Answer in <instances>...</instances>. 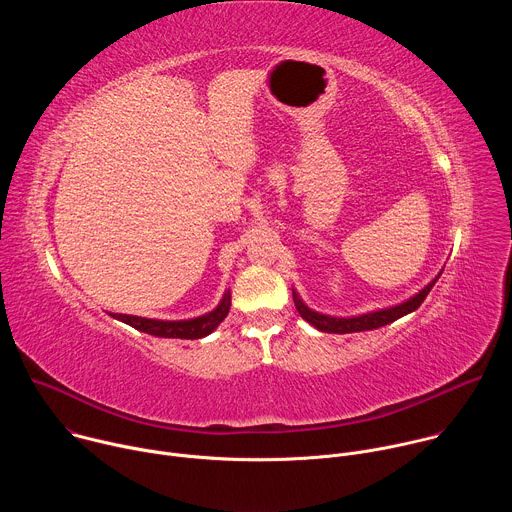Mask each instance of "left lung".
Listing matches in <instances>:
<instances>
[{"label": "left lung", "instance_id": "8db88e82", "mask_svg": "<svg viewBox=\"0 0 512 512\" xmlns=\"http://www.w3.org/2000/svg\"><path fill=\"white\" fill-rule=\"evenodd\" d=\"M440 275H442V271L437 273L423 289H419L417 294L411 296L409 300H405L397 306L373 310V312L358 314V316H328V314L316 312L310 306H306L296 289H291V294H294V304H296L300 316L306 322H310L314 328H318L320 332H328V334H350V332H364V330H375V328L387 326V324L415 312L421 306V302L427 298V294L431 291V287L435 285V281L440 279Z\"/></svg>", "mask_w": 512, "mask_h": 512}]
</instances>
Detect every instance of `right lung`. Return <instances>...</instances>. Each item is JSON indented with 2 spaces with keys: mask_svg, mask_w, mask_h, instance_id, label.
<instances>
[{
  "mask_svg": "<svg viewBox=\"0 0 512 512\" xmlns=\"http://www.w3.org/2000/svg\"><path fill=\"white\" fill-rule=\"evenodd\" d=\"M231 310V289H227L223 294V300L218 302V306L198 318L190 320H156V318H141V316H129V314H111L115 320L145 332L158 338H184V340H196L204 338L210 332H214L221 324Z\"/></svg>",
  "mask_w": 512,
  "mask_h": 512,
  "instance_id": "right-lung-1",
  "label": "right lung"
}]
</instances>
